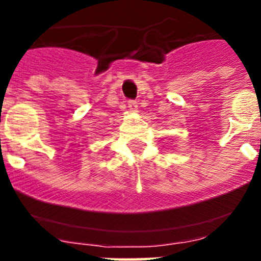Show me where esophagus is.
I'll return each mask as SVG.
<instances>
[{
    "label": "esophagus",
    "instance_id": "esophagus-1",
    "mask_svg": "<svg viewBox=\"0 0 261 261\" xmlns=\"http://www.w3.org/2000/svg\"><path fill=\"white\" fill-rule=\"evenodd\" d=\"M128 110L135 112V111L138 110V102L135 101V100H130V101H128Z\"/></svg>",
    "mask_w": 261,
    "mask_h": 261
}]
</instances>
